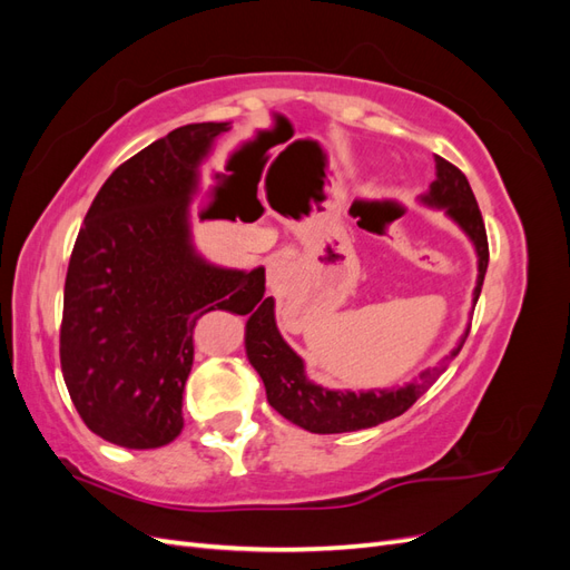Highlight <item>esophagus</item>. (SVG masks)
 I'll list each match as a JSON object with an SVG mask.
<instances>
[{"instance_id":"obj_1","label":"esophagus","mask_w":570,"mask_h":570,"mask_svg":"<svg viewBox=\"0 0 570 570\" xmlns=\"http://www.w3.org/2000/svg\"><path fill=\"white\" fill-rule=\"evenodd\" d=\"M295 273H297V268L289 262V258L275 256L266 266V283L271 289H287L292 285V281H295Z\"/></svg>"}]
</instances>
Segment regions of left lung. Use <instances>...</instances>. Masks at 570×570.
Returning <instances> with one entry per match:
<instances>
[{
    "mask_svg": "<svg viewBox=\"0 0 570 570\" xmlns=\"http://www.w3.org/2000/svg\"><path fill=\"white\" fill-rule=\"evenodd\" d=\"M419 202L430 206V209L444 212V216L452 218L465 233V237L473 243L478 256V281L473 289L475 304L480 297L482 281H485L490 249L485 223H482L469 180H465V176L454 164L435 157V180L430 183V189L419 197ZM469 331L471 325L465 327L459 344L442 358L440 366L423 371L419 375V381L392 390H327L323 385H316L314 381H308L304 358L289 347L283 340L278 325H275L273 297H266L252 312L245 325V350L249 364L258 375H262L268 404L278 411L283 419L308 430V433L333 435L354 433V430L373 428L377 423L402 416V413L446 371L450 361L461 352L465 337H469Z\"/></svg>",
    "mask_w": 570,
    "mask_h": 570,
    "instance_id": "obj_1",
    "label": "left lung"
}]
</instances>
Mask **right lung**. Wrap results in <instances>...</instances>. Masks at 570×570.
I'll return each mask as SVG.
<instances>
[{
    "label": "right lung",
    "instance_id": "obj_1",
    "mask_svg": "<svg viewBox=\"0 0 570 570\" xmlns=\"http://www.w3.org/2000/svg\"><path fill=\"white\" fill-rule=\"evenodd\" d=\"M230 124L170 130L101 185L78 233L63 287L61 373L95 435L157 450L183 430L193 331L206 312L245 316L264 302L266 271L216 266L195 249L202 166ZM216 202L197 216L214 218Z\"/></svg>",
    "mask_w": 570,
    "mask_h": 570
}]
</instances>
